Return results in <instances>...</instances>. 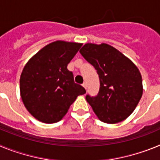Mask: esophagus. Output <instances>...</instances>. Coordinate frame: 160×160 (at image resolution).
<instances>
[{
    "label": "esophagus",
    "instance_id": "1",
    "mask_svg": "<svg viewBox=\"0 0 160 160\" xmlns=\"http://www.w3.org/2000/svg\"><path fill=\"white\" fill-rule=\"evenodd\" d=\"M82 87H84V88L86 89V90H87V82H83L82 83Z\"/></svg>",
    "mask_w": 160,
    "mask_h": 160
}]
</instances>
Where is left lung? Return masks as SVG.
<instances>
[{"label": "left lung", "instance_id": "1", "mask_svg": "<svg viewBox=\"0 0 160 160\" xmlns=\"http://www.w3.org/2000/svg\"><path fill=\"white\" fill-rule=\"evenodd\" d=\"M79 52L99 77L98 94L86 96L94 112L106 123L123 121L134 111L142 94V76L137 66L105 43H87Z\"/></svg>", "mask_w": 160, "mask_h": 160}]
</instances>
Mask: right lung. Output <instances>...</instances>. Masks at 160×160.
I'll use <instances>...</instances> for the list:
<instances>
[{
    "label": "right lung",
    "instance_id": "add662e5",
    "mask_svg": "<svg viewBox=\"0 0 160 160\" xmlns=\"http://www.w3.org/2000/svg\"><path fill=\"white\" fill-rule=\"evenodd\" d=\"M82 46L57 41L31 58L20 78L24 105L32 116L45 123H54L66 115L78 95L86 93L74 82L67 65Z\"/></svg>",
    "mask_w": 160,
    "mask_h": 160
}]
</instances>
